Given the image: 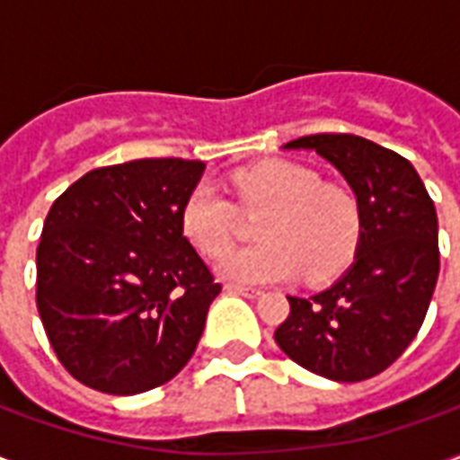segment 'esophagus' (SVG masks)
Wrapping results in <instances>:
<instances>
[{
    "label": "esophagus",
    "instance_id": "esophagus-1",
    "mask_svg": "<svg viewBox=\"0 0 460 460\" xmlns=\"http://www.w3.org/2000/svg\"><path fill=\"white\" fill-rule=\"evenodd\" d=\"M226 290L229 293H236V296H243V298H259V288H249V286H236V283H226Z\"/></svg>",
    "mask_w": 460,
    "mask_h": 460
}]
</instances>
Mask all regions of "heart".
Returning a JSON list of instances; mask_svg holds the SVG:
<instances>
[{
	"mask_svg": "<svg viewBox=\"0 0 460 460\" xmlns=\"http://www.w3.org/2000/svg\"><path fill=\"white\" fill-rule=\"evenodd\" d=\"M234 187L243 209H266L261 246L229 253L219 273L234 283H279L303 276L325 280L352 261L362 236L357 201L320 174L293 162H261L236 172ZM184 239L207 259L226 253L236 229V209L209 180L197 181L180 207Z\"/></svg>",
	"mask_w": 460,
	"mask_h": 460,
	"instance_id": "b5f03b06",
	"label": "heart"
}]
</instances>
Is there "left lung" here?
Returning a JSON list of instances; mask_svg holds the SVG:
<instances>
[{
	"label": "left lung",
	"mask_w": 460,
	"mask_h": 460,
	"mask_svg": "<svg viewBox=\"0 0 460 460\" xmlns=\"http://www.w3.org/2000/svg\"><path fill=\"white\" fill-rule=\"evenodd\" d=\"M283 150H313L355 191L362 236L352 266L310 298L288 296L276 330L286 355L332 382L385 372L411 345L438 279V219L414 164L357 135H305Z\"/></svg>",
	"instance_id": "left-lung-1"
}]
</instances>
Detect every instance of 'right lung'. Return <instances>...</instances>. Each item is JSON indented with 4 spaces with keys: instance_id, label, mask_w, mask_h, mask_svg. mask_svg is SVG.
Segmentation results:
<instances>
[{
    "instance_id": "add662e5",
    "label": "right lung",
    "mask_w": 460,
    "mask_h": 460,
    "mask_svg": "<svg viewBox=\"0 0 460 460\" xmlns=\"http://www.w3.org/2000/svg\"><path fill=\"white\" fill-rule=\"evenodd\" d=\"M201 174L199 160L122 162L91 170L54 201L36 249V305L81 385L140 394L194 355L221 293L180 229Z\"/></svg>"
}]
</instances>
